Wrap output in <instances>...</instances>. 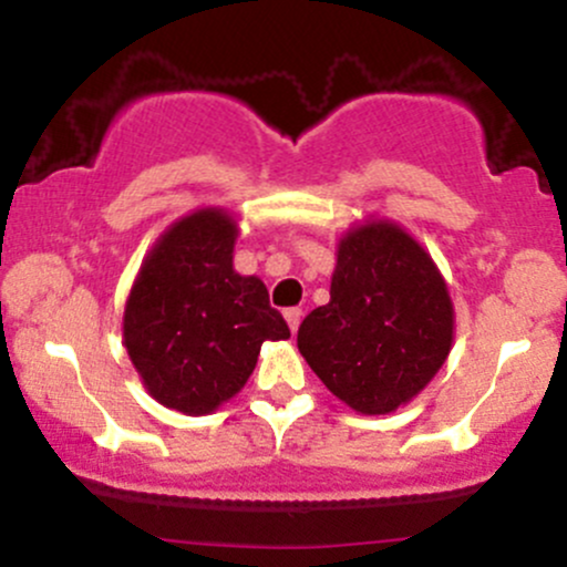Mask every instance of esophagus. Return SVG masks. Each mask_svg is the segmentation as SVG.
I'll use <instances>...</instances> for the list:
<instances>
[{
    "label": "esophagus",
    "mask_w": 567,
    "mask_h": 567,
    "mask_svg": "<svg viewBox=\"0 0 567 567\" xmlns=\"http://www.w3.org/2000/svg\"><path fill=\"white\" fill-rule=\"evenodd\" d=\"M285 320H288L290 330H292V333H296L298 324H301V320H303V311L298 309V306H290V309H285Z\"/></svg>",
    "instance_id": "obj_1"
}]
</instances>
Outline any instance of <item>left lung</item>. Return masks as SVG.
I'll return each mask as SVG.
<instances>
[{
	"label": "left lung",
	"instance_id": "8db88e82",
	"mask_svg": "<svg viewBox=\"0 0 567 567\" xmlns=\"http://www.w3.org/2000/svg\"><path fill=\"white\" fill-rule=\"evenodd\" d=\"M453 301L432 256L392 220H368L338 243L330 301L298 328V351L338 400L392 413L445 365Z\"/></svg>",
	"mask_w": 567,
	"mask_h": 567
}]
</instances>
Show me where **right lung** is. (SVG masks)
Here are the masks:
<instances>
[{
	"instance_id": "add662e5",
	"label": "right lung",
	"mask_w": 567,
	"mask_h": 567,
	"mask_svg": "<svg viewBox=\"0 0 567 567\" xmlns=\"http://www.w3.org/2000/svg\"><path fill=\"white\" fill-rule=\"evenodd\" d=\"M237 220L202 207L157 239L125 306V349L165 408L213 413L250 379L264 341L290 338L258 277L234 271Z\"/></svg>"
}]
</instances>
